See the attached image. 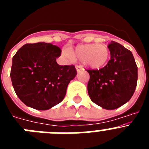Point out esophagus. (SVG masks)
<instances>
[{"label": "esophagus", "mask_w": 149, "mask_h": 149, "mask_svg": "<svg viewBox=\"0 0 149 149\" xmlns=\"http://www.w3.org/2000/svg\"><path fill=\"white\" fill-rule=\"evenodd\" d=\"M75 68H76V70H77V72H81V71H82L83 69H84V68H83L81 65H76Z\"/></svg>", "instance_id": "34e87169"}]
</instances>
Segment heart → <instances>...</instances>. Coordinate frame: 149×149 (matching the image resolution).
Here are the masks:
<instances>
[{
	"label": "heart",
	"mask_w": 149,
	"mask_h": 149,
	"mask_svg": "<svg viewBox=\"0 0 149 149\" xmlns=\"http://www.w3.org/2000/svg\"><path fill=\"white\" fill-rule=\"evenodd\" d=\"M65 57L81 60L86 66L92 68L103 67L110 58V49L104 44L80 45L73 50L64 48L62 52Z\"/></svg>",
	"instance_id": "1"
}]
</instances>
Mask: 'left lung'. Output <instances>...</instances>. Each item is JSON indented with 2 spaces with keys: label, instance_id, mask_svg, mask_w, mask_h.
Listing matches in <instances>:
<instances>
[{
  "label": "left lung",
  "instance_id": "obj_1",
  "mask_svg": "<svg viewBox=\"0 0 149 149\" xmlns=\"http://www.w3.org/2000/svg\"><path fill=\"white\" fill-rule=\"evenodd\" d=\"M110 60L99 70H87L91 100L106 110L119 108L131 99L137 84V66L131 51L119 43L108 45Z\"/></svg>",
  "mask_w": 149,
  "mask_h": 149
}]
</instances>
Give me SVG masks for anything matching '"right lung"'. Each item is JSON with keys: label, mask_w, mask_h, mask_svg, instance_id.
<instances>
[{"label": "right lung", "mask_w": 149, "mask_h": 149, "mask_svg": "<svg viewBox=\"0 0 149 149\" xmlns=\"http://www.w3.org/2000/svg\"><path fill=\"white\" fill-rule=\"evenodd\" d=\"M59 47L51 43L25 44L13 56L12 84L19 99L27 107L49 110L66 94L68 84L75 77L74 65H60Z\"/></svg>", "instance_id": "right-lung-1"}]
</instances>
